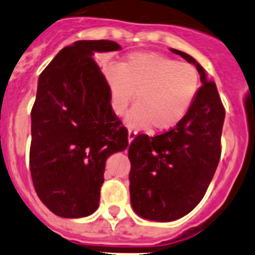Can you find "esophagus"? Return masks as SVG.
Masks as SVG:
<instances>
[{
	"mask_svg": "<svg viewBox=\"0 0 255 255\" xmlns=\"http://www.w3.org/2000/svg\"><path fill=\"white\" fill-rule=\"evenodd\" d=\"M136 134H137V131H135V130H132V129L129 130V135H128V139H129V142H131L132 140L135 139Z\"/></svg>",
	"mask_w": 255,
	"mask_h": 255,
	"instance_id": "obj_1",
	"label": "esophagus"
}]
</instances>
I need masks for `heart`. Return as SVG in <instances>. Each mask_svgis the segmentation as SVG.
<instances>
[{
    "label": "heart",
    "instance_id": "obj_1",
    "mask_svg": "<svg viewBox=\"0 0 255 255\" xmlns=\"http://www.w3.org/2000/svg\"><path fill=\"white\" fill-rule=\"evenodd\" d=\"M104 74L116 115H124L137 95L126 118L132 128L170 129L185 118L199 91L195 66L160 53H132L120 66H104Z\"/></svg>",
    "mask_w": 255,
    "mask_h": 255
}]
</instances>
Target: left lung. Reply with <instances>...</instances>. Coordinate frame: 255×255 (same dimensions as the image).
<instances>
[{
	"instance_id": "left-lung-1",
	"label": "left lung",
	"mask_w": 255,
	"mask_h": 255,
	"mask_svg": "<svg viewBox=\"0 0 255 255\" xmlns=\"http://www.w3.org/2000/svg\"><path fill=\"white\" fill-rule=\"evenodd\" d=\"M195 65L202 86L185 118L154 137L137 135L129 146L130 200L137 215L173 222L200 203L222 154L225 109L214 81L195 59L170 48Z\"/></svg>"
}]
</instances>
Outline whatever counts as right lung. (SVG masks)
I'll use <instances>...</instances> for the list:
<instances>
[{
  "label": "right lung",
  "instance_id": "1",
  "mask_svg": "<svg viewBox=\"0 0 255 255\" xmlns=\"http://www.w3.org/2000/svg\"><path fill=\"white\" fill-rule=\"evenodd\" d=\"M121 50L114 41H76L38 77L31 110L30 170L41 202L61 218L99 208L106 159L128 147L105 76L93 56Z\"/></svg>",
  "mask_w": 255,
  "mask_h": 255
}]
</instances>
